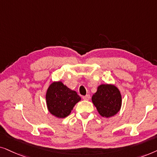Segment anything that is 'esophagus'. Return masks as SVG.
Returning a JSON list of instances; mask_svg holds the SVG:
<instances>
[{"instance_id":"1","label":"esophagus","mask_w":157,"mask_h":157,"mask_svg":"<svg viewBox=\"0 0 157 157\" xmlns=\"http://www.w3.org/2000/svg\"><path fill=\"white\" fill-rule=\"evenodd\" d=\"M82 98H83V100H89L90 98V95H86L85 96H82Z\"/></svg>"}]
</instances>
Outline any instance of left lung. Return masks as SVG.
I'll list each match as a JSON object with an SVG mask.
<instances>
[{"label":"left lung","mask_w":157,"mask_h":157,"mask_svg":"<svg viewBox=\"0 0 157 157\" xmlns=\"http://www.w3.org/2000/svg\"><path fill=\"white\" fill-rule=\"evenodd\" d=\"M92 101L100 116L110 118L120 110L122 98L120 90L114 85L103 84L98 87Z\"/></svg>","instance_id":"left-lung-1"}]
</instances>
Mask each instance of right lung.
Segmentation results:
<instances>
[{"label": "right lung", "mask_w": 157, "mask_h": 157, "mask_svg": "<svg viewBox=\"0 0 157 157\" xmlns=\"http://www.w3.org/2000/svg\"><path fill=\"white\" fill-rule=\"evenodd\" d=\"M80 100L81 98L76 92L68 88L61 81L52 82L46 94L48 110L59 118L68 116L75 104Z\"/></svg>", "instance_id": "1"}]
</instances>
